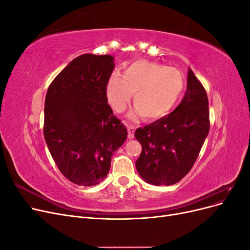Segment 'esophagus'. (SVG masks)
<instances>
[{"label":"esophagus","mask_w":250,"mask_h":250,"mask_svg":"<svg viewBox=\"0 0 250 250\" xmlns=\"http://www.w3.org/2000/svg\"><path fill=\"white\" fill-rule=\"evenodd\" d=\"M125 125H126L127 128H128V138H129V139H133L135 128H134L132 125H129V124H127V123H125Z\"/></svg>","instance_id":"obj_1"}]
</instances>
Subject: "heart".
Returning a JSON list of instances; mask_svg holds the SVG:
<instances>
[{
    "label": "heart",
    "instance_id": "heart-1",
    "mask_svg": "<svg viewBox=\"0 0 250 250\" xmlns=\"http://www.w3.org/2000/svg\"><path fill=\"white\" fill-rule=\"evenodd\" d=\"M185 90V78L175 67L148 60L133 62L123 76L112 74L106 84L110 106L122 111L134 93L133 104L141 117L157 120L175 107Z\"/></svg>",
    "mask_w": 250,
    "mask_h": 250
}]
</instances>
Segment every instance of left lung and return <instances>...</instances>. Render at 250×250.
<instances>
[{"label": "left lung", "instance_id": "left-lung-1", "mask_svg": "<svg viewBox=\"0 0 250 250\" xmlns=\"http://www.w3.org/2000/svg\"><path fill=\"white\" fill-rule=\"evenodd\" d=\"M209 131L207 92L188 69L187 92L168 116L138 128L134 137L142 145L135 167L153 186H171L188 173Z\"/></svg>", "mask_w": 250, "mask_h": 250}]
</instances>
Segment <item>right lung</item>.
Masks as SVG:
<instances>
[{
  "label": "right lung",
  "mask_w": 250,
  "mask_h": 250,
  "mask_svg": "<svg viewBox=\"0 0 250 250\" xmlns=\"http://www.w3.org/2000/svg\"><path fill=\"white\" fill-rule=\"evenodd\" d=\"M113 60L110 55H80L48 88L44 140L59 171L75 185L96 186L106 177L113 152L127 138L126 127L107 103Z\"/></svg>",
  "instance_id": "add662e5"
}]
</instances>
